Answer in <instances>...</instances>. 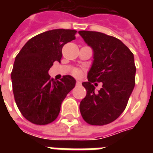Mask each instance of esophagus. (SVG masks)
Listing matches in <instances>:
<instances>
[{
    "label": "esophagus",
    "mask_w": 153,
    "mask_h": 153,
    "mask_svg": "<svg viewBox=\"0 0 153 153\" xmlns=\"http://www.w3.org/2000/svg\"><path fill=\"white\" fill-rule=\"evenodd\" d=\"M81 84H82L81 81H77L76 82V85H77V86H80Z\"/></svg>",
    "instance_id": "obj_1"
}]
</instances>
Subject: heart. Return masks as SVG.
Wrapping results in <instances>:
<instances>
[{
  "mask_svg": "<svg viewBox=\"0 0 153 153\" xmlns=\"http://www.w3.org/2000/svg\"><path fill=\"white\" fill-rule=\"evenodd\" d=\"M72 74H73V75H74V76L79 77L80 75H81V71H80L79 69H74L73 70Z\"/></svg>",
  "mask_w": 153,
  "mask_h": 153,
  "instance_id": "obj_1",
  "label": "heart"
}]
</instances>
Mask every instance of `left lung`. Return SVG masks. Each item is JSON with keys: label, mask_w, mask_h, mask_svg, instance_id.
Returning a JSON list of instances; mask_svg holds the SVG:
<instances>
[{"label": "left lung", "mask_w": 153, "mask_h": 153, "mask_svg": "<svg viewBox=\"0 0 153 153\" xmlns=\"http://www.w3.org/2000/svg\"><path fill=\"white\" fill-rule=\"evenodd\" d=\"M79 33L93 48L94 59L88 82H82L86 95L80 102V113L86 123L104 126L123 113L133 92L136 74L133 54L114 36L90 31ZM95 81L102 82L98 92L92 84Z\"/></svg>", "instance_id": "1"}]
</instances>
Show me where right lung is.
<instances>
[{
  "instance_id": "obj_1",
  "label": "right lung",
  "mask_w": 153,
  "mask_h": 153,
  "mask_svg": "<svg viewBox=\"0 0 153 153\" xmlns=\"http://www.w3.org/2000/svg\"><path fill=\"white\" fill-rule=\"evenodd\" d=\"M77 31L54 29L32 37L16 56L11 79L15 102L21 114L36 125L57 118L75 79L64 75L55 81L48 74L55 61L60 62L62 47L75 39Z\"/></svg>"
}]
</instances>
